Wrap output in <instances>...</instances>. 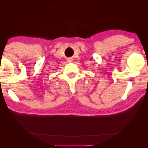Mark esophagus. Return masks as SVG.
<instances>
[{
	"label": "esophagus",
	"mask_w": 148,
	"mask_h": 148,
	"mask_svg": "<svg viewBox=\"0 0 148 148\" xmlns=\"http://www.w3.org/2000/svg\"><path fill=\"white\" fill-rule=\"evenodd\" d=\"M71 60H69V62H71Z\"/></svg>",
	"instance_id": "obj_1"
}]
</instances>
